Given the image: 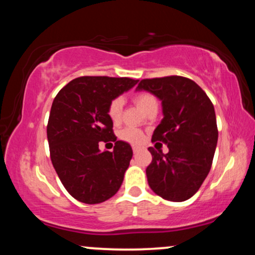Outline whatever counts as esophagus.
<instances>
[{
	"label": "esophagus",
	"instance_id": "obj_1",
	"mask_svg": "<svg viewBox=\"0 0 255 255\" xmlns=\"http://www.w3.org/2000/svg\"><path fill=\"white\" fill-rule=\"evenodd\" d=\"M131 148H133V152L134 153H135V152H137L140 150V146H137V145H133L131 146Z\"/></svg>",
	"mask_w": 255,
	"mask_h": 255
}]
</instances>
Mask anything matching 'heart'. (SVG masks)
I'll list each match as a JSON object with an SVG mask.
<instances>
[{
  "instance_id": "1",
  "label": "heart",
  "mask_w": 255,
  "mask_h": 255,
  "mask_svg": "<svg viewBox=\"0 0 255 255\" xmlns=\"http://www.w3.org/2000/svg\"><path fill=\"white\" fill-rule=\"evenodd\" d=\"M134 102L141 108L145 113L151 110L152 108H158V101L150 92H137L134 95ZM122 109H124V101L121 98H114L108 107V115L114 124H118L121 120ZM120 137L124 141L130 142V144H140L144 140V131L135 127H126L120 131Z\"/></svg>"
}]
</instances>
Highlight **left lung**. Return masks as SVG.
Returning a JSON list of instances; mask_svg holds the SVG:
<instances>
[{
	"label": "left lung",
	"mask_w": 255,
	"mask_h": 255,
	"mask_svg": "<svg viewBox=\"0 0 255 255\" xmlns=\"http://www.w3.org/2000/svg\"><path fill=\"white\" fill-rule=\"evenodd\" d=\"M136 90L148 91L162 101L164 118L152 134V142L160 141L169 148L164 154L148 147V186L165 200H187L199 191L215 156L218 129L212 102L198 84L178 75L144 79Z\"/></svg>",
	"instance_id": "1"
}]
</instances>
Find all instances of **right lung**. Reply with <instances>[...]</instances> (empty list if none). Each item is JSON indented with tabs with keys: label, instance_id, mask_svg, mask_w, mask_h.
<instances>
[{
	"label": "right lung",
	"instance_id": "obj_1",
	"mask_svg": "<svg viewBox=\"0 0 255 255\" xmlns=\"http://www.w3.org/2000/svg\"><path fill=\"white\" fill-rule=\"evenodd\" d=\"M130 78L80 77L60 90L52 102L46 135L51 163L73 198L99 204L115 195L133 156L128 142L116 140L108 107L131 89ZM116 142L101 152L99 144Z\"/></svg>",
	"mask_w": 255,
	"mask_h": 255
}]
</instances>
